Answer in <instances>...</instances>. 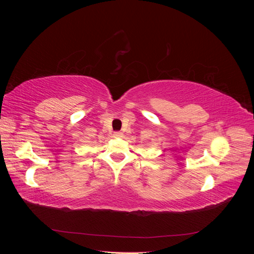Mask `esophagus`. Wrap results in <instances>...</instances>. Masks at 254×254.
Masks as SVG:
<instances>
[{
  "mask_svg": "<svg viewBox=\"0 0 254 254\" xmlns=\"http://www.w3.org/2000/svg\"><path fill=\"white\" fill-rule=\"evenodd\" d=\"M115 137H121V136H123V134H122V132H120V131H117V132H114V134H113Z\"/></svg>",
  "mask_w": 254,
  "mask_h": 254,
  "instance_id": "1",
  "label": "esophagus"
}]
</instances>
